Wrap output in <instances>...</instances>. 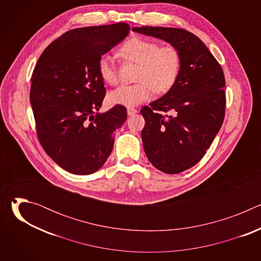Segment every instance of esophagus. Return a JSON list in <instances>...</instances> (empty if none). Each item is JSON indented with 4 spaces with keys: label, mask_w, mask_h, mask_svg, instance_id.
I'll list each match as a JSON object with an SVG mask.
<instances>
[{
    "label": "esophagus",
    "mask_w": 261,
    "mask_h": 261,
    "mask_svg": "<svg viewBox=\"0 0 261 261\" xmlns=\"http://www.w3.org/2000/svg\"><path fill=\"white\" fill-rule=\"evenodd\" d=\"M127 113H128V116H134L137 113V109H135L133 107H128Z\"/></svg>",
    "instance_id": "esophagus-1"
}]
</instances>
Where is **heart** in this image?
<instances>
[{
	"instance_id": "1",
	"label": "heart",
	"mask_w": 261,
	"mask_h": 261,
	"mask_svg": "<svg viewBox=\"0 0 261 261\" xmlns=\"http://www.w3.org/2000/svg\"><path fill=\"white\" fill-rule=\"evenodd\" d=\"M119 55L127 62L138 64L135 75L137 83L123 85L111 91L107 97L110 104L138 105L150 100L154 91L159 95L168 93L178 80L181 56L175 46H160L154 40L133 36L121 45ZM97 70L105 84H118V67L113 57L102 56L98 61Z\"/></svg>"
}]
</instances>
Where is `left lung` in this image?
<instances>
[{"label": "left lung", "instance_id": "1", "mask_svg": "<svg viewBox=\"0 0 261 261\" xmlns=\"http://www.w3.org/2000/svg\"><path fill=\"white\" fill-rule=\"evenodd\" d=\"M132 30L169 42L181 56L175 86L140 109L147 159L162 172L179 173L202 159L224 121V73L203 42L188 31L147 25Z\"/></svg>", "mask_w": 261, "mask_h": 261}]
</instances>
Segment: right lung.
I'll return each mask as SVG.
<instances>
[{"mask_svg":"<svg viewBox=\"0 0 261 261\" xmlns=\"http://www.w3.org/2000/svg\"><path fill=\"white\" fill-rule=\"evenodd\" d=\"M129 32L125 22L70 30L45 48L33 71L30 101L37 137L71 173L100 169L113 151L115 131L127 119L123 105L97 113L106 94L97 64Z\"/></svg>","mask_w":261,"mask_h":261,"instance_id":"obj_1","label":"right lung"}]
</instances>
